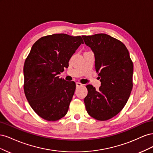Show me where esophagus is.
I'll return each instance as SVG.
<instances>
[{
    "mask_svg": "<svg viewBox=\"0 0 153 153\" xmlns=\"http://www.w3.org/2000/svg\"><path fill=\"white\" fill-rule=\"evenodd\" d=\"M76 87H80V86L83 85V84H82L81 83H80V82H76Z\"/></svg>",
    "mask_w": 153,
    "mask_h": 153,
    "instance_id": "obj_1",
    "label": "esophagus"
}]
</instances>
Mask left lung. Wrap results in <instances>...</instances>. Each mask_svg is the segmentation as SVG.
<instances>
[{"label": "left lung", "mask_w": 153, "mask_h": 153, "mask_svg": "<svg viewBox=\"0 0 153 153\" xmlns=\"http://www.w3.org/2000/svg\"><path fill=\"white\" fill-rule=\"evenodd\" d=\"M82 38L94 53L95 69L101 83L98 90L86 85L85 108L92 117L106 121L121 112L130 96L133 62L126 46L112 36L97 34Z\"/></svg>", "instance_id": "1"}]
</instances>
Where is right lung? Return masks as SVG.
Returning a JSON list of instances; mask_svg holds the SVG:
<instances>
[{"instance_id": "right-lung-1", "label": "right lung", "mask_w": 153, "mask_h": 153, "mask_svg": "<svg viewBox=\"0 0 153 153\" xmlns=\"http://www.w3.org/2000/svg\"><path fill=\"white\" fill-rule=\"evenodd\" d=\"M84 41L81 36L54 34L32 45L24 66V90L39 117L56 121L65 116L76 89L74 82L59 78L69 59Z\"/></svg>"}]
</instances>
